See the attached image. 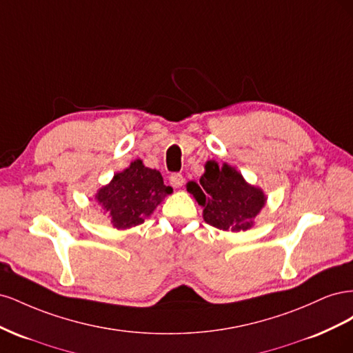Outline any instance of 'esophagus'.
Segmentation results:
<instances>
[{"mask_svg":"<svg viewBox=\"0 0 353 353\" xmlns=\"http://www.w3.org/2000/svg\"><path fill=\"white\" fill-rule=\"evenodd\" d=\"M169 183L174 188H179L181 185L184 184V176L181 174H172L169 176Z\"/></svg>","mask_w":353,"mask_h":353,"instance_id":"34e87169","label":"esophagus"}]
</instances>
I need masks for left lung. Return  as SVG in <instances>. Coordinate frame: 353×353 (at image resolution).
I'll use <instances>...</instances> for the list:
<instances>
[{
  "label": "left lung",
  "mask_w": 353,
  "mask_h": 353,
  "mask_svg": "<svg viewBox=\"0 0 353 353\" xmlns=\"http://www.w3.org/2000/svg\"><path fill=\"white\" fill-rule=\"evenodd\" d=\"M187 191L203 208V219L223 231H245L265 206L266 196L259 187L244 181L239 170L215 160L205 165L199 183L190 181Z\"/></svg>",
  "instance_id": "1"
}]
</instances>
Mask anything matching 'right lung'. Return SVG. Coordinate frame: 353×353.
I'll return each mask as SVG.
<instances>
[{
  "label": "right lung",
  "mask_w": 353,
  "mask_h": 353,
  "mask_svg": "<svg viewBox=\"0 0 353 353\" xmlns=\"http://www.w3.org/2000/svg\"><path fill=\"white\" fill-rule=\"evenodd\" d=\"M170 193L172 188L163 184L159 170L145 168L143 160L137 159L114 174L110 183L97 191L95 200L109 213L114 228L126 230L143 223Z\"/></svg>",
  "instance_id": "obj_1"
}]
</instances>
